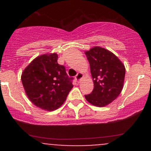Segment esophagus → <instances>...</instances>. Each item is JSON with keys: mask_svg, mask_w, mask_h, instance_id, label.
<instances>
[{"mask_svg": "<svg viewBox=\"0 0 151 151\" xmlns=\"http://www.w3.org/2000/svg\"><path fill=\"white\" fill-rule=\"evenodd\" d=\"M83 78V74H82L81 72L77 73V74L76 75V77H75L76 80H77V82H80Z\"/></svg>", "mask_w": 151, "mask_h": 151, "instance_id": "esophagus-1", "label": "esophagus"}]
</instances>
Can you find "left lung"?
<instances>
[{"label": "left lung", "instance_id": "obj_1", "mask_svg": "<svg viewBox=\"0 0 151 151\" xmlns=\"http://www.w3.org/2000/svg\"><path fill=\"white\" fill-rule=\"evenodd\" d=\"M90 63L94 88L85 95L87 101L96 106H104L121 93L124 83L126 68L116 55L100 47L85 52Z\"/></svg>", "mask_w": 151, "mask_h": 151}]
</instances>
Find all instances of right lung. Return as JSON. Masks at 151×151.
<instances>
[{"label": "right lung", "mask_w": 151, "mask_h": 151, "mask_svg": "<svg viewBox=\"0 0 151 151\" xmlns=\"http://www.w3.org/2000/svg\"><path fill=\"white\" fill-rule=\"evenodd\" d=\"M58 58L56 53L38 56L21 76L30 101L47 111L60 107L73 88V78L67 75L64 66L58 63Z\"/></svg>", "instance_id": "add662e5"}]
</instances>
